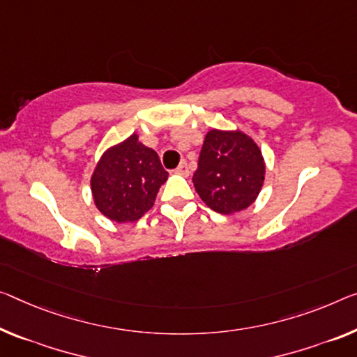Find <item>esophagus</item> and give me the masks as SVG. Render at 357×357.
I'll return each mask as SVG.
<instances>
[{"instance_id": "obj_1", "label": "esophagus", "mask_w": 357, "mask_h": 357, "mask_svg": "<svg viewBox=\"0 0 357 357\" xmlns=\"http://www.w3.org/2000/svg\"><path fill=\"white\" fill-rule=\"evenodd\" d=\"M175 174H180V175H188L190 174L188 166H186V161H182L178 164V167L175 169Z\"/></svg>"}]
</instances>
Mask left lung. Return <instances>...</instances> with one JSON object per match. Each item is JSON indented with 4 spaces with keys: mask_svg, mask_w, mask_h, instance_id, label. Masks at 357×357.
<instances>
[{
    "mask_svg": "<svg viewBox=\"0 0 357 357\" xmlns=\"http://www.w3.org/2000/svg\"><path fill=\"white\" fill-rule=\"evenodd\" d=\"M265 180L260 148L239 130L212 129L202 145L193 183L201 199L218 213L249 207Z\"/></svg>",
    "mask_w": 357,
    "mask_h": 357,
    "instance_id": "8db88e82",
    "label": "left lung"
}]
</instances>
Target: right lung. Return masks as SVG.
<instances>
[{"label":"right lung","mask_w":357,"mask_h":357,"mask_svg":"<svg viewBox=\"0 0 357 357\" xmlns=\"http://www.w3.org/2000/svg\"><path fill=\"white\" fill-rule=\"evenodd\" d=\"M156 151L132 134L109 148L91 178L97 209L109 220L135 222L153 207L158 191L167 180Z\"/></svg>","instance_id":"obj_1"}]
</instances>
